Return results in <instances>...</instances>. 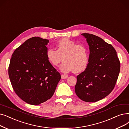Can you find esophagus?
I'll return each instance as SVG.
<instances>
[{
	"instance_id": "esophagus-1",
	"label": "esophagus",
	"mask_w": 129,
	"mask_h": 129,
	"mask_svg": "<svg viewBox=\"0 0 129 129\" xmlns=\"http://www.w3.org/2000/svg\"><path fill=\"white\" fill-rule=\"evenodd\" d=\"M68 77V76H67V75H61V79H63V80L66 79V78H67Z\"/></svg>"
}]
</instances>
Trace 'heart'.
Segmentation results:
<instances>
[{"label": "heart", "instance_id": "obj_1", "mask_svg": "<svg viewBox=\"0 0 129 129\" xmlns=\"http://www.w3.org/2000/svg\"><path fill=\"white\" fill-rule=\"evenodd\" d=\"M56 50L48 48L46 57L49 62L54 66H57L63 60L59 69L67 73L73 71L78 73L84 71L88 62V55L86 47L69 38H63L58 41L56 45Z\"/></svg>", "mask_w": 129, "mask_h": 129}]
</instances>
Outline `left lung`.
<instances>
[{"label": "left lung", "mask_w": 129, "mask_h": 129, "mask_svg": "<svg viewBox=\"0 0 129 129\" xmlns=\"http://www.w3.org/2000/svg\"><path fill=\"white\" fill-rule=\"evenodd\" d=\"M81 35L86 38L89 55L86 69L77 76L75 91L84 101L95 102L108 96L113 89L120 73V63L111 45L93 34Z\"/></svg>", "instance_id": "left-lung-1"}]
</instances>
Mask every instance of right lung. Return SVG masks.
<instances>
[{"label":"right lung","instance_id":"obj_1","mask_svg":"<svg viewBox=\"0 0 129 129\" xmlns=\"http://www.w3.org/2000/svg\"><path fill=\"white\" fill-rule=\"evenodd\" d=\"M49 41L34 37L15 49L8 74L13 89L24 101L39 105L51 99L61 76L46 57Z\"/></svg>","mask_w":129,"mask_h":129}]
</instances>
